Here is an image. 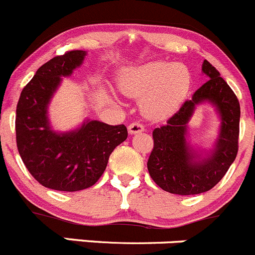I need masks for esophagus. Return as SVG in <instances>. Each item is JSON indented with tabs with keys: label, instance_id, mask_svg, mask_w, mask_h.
I'll list each match as a JSON object with an SVG mask.
<instances>
[{
	"label": "esophagus",
	"instance_id": "obj_1",
	"mask_svg": "<svg viewBox=\"0 0 255 255\" xmlns=\"http://www.w3.org/2000/svg\"><path fill=\"white\" fill-rule=\"evenodd\" d=\"M142 131H145V127H143V124H141V123L133 122L128 125V132L130 133H140L142 132Z\"/></svg>",
	"mask_w": 255,
	"mask_h": 255
}]
</instances>
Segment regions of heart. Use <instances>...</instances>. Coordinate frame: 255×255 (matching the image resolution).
Wrapping results in <instances>:
<instances>
[{"label":"heart","instance_id":"1","mask_svg":"<svg viewBox=\"0 0 255 255\" xmlns=\"http://www.w3.org/2000/svg\"><path fill=\"white\" fill-rule=\"evenodd\" d=\"M190 87V72L183 65L160 60L125 70L119 80V88L125 95L143 97L141 107L151 119L172 115L185 100Z\"/></svg>","mask_w":255,"mask_h":255}]
</instances>
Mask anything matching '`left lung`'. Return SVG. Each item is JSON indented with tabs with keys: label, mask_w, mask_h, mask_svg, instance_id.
Returning <instances> with one entry per match:
<instances>
[{
	"label": "left lung",
	"mask_w": 255,
	"mask_h": 255,
	"mask_svg": "<svg viewBox=\"0 0 255 255\" xmlns=\"http://www.w3.org/2000/svg\"><path fill=\"white\" fill-rule=\"evenodd\" d=\"M202 70L210 79L186 100L165 125L152 131L153 148L147 161L151 178L163 191L173 195H198L213 188L236 160L238 153L241 107L237 95L218 70L205 60ZM211 101L222 118L216 150L210 158L196 160L185 143V128L195 105Z\"/></svg>",
	"instance_id": "obj_1"
}]
</instances>
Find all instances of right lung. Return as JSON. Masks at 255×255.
I'll use <instances>...</instances> for the list:
<instances>
[{
  "instance_id": "obj_1",
  "label": "right lung",
  "mask_w": 255,
  "mask_h": 255,
  "mask_svg": "<svg viewBox=\"0 0 255 255\" xmlns=\"http://www.w3.org/2000/svg\"><path fill=\"white\" fill-rule=\"evenodd\" d=\"M87 53L69 50L52 58L23 88L16 109V142L19 156L32 176L44 187L74 191L92 187L104 173L114 148L128 137L125 125L87 122L78 130H50L47 107L60 83L72 74Z\"/></svg>"
}]
</instances>
